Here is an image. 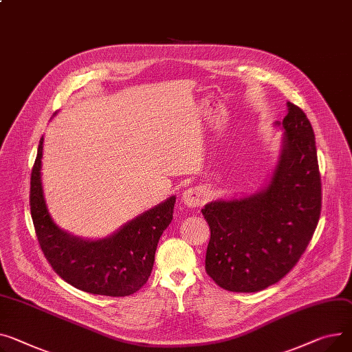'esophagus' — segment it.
Wrapping results in <instances>:
<instances>
[{"label": "esophagus", "mask_w": 352, "mask_h": 352, "mask_svg": "<svg viewBox=\"0 0 352 352\" xmlns=\"http://www.w3.org/2000/svg\"><path fill=\"white\" fill-rule=\"evenodd\" d=\"M181 201L190 208H195L198 205L202 204L204 201V195H202V190L198 188V186H194V188H188L185 190L181 195Z\"/></svg>", "instance_id": "esophagus-1"}]
</instances>
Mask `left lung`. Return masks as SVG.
I'll list each match as a JSON object with an SVG mask.
<instances>
[{
    "label": "left lung",
    "mask_w": 352,
    "mask_h": 352,
    "mask_svg": "<svg viewBox=\"0 0 352 352\" xmlns=\"http://www.w3.org/2000/svg\"><path fill=\"white\" fill-rule=\"evenodd\" d=\"M285 131L269 184L254 194L204 206L210 229L205 270L225 290L261 292L283 278L310 243L321 210L316 137L304 111L287 102Z\"/></svg>",
    "instance_id": "8db88e82"
}]
</instances>
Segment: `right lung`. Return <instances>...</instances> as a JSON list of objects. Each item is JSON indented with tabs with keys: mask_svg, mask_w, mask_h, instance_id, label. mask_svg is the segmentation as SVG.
I'll return each mask as SVG.
<instances>
[{
	"mask_svg": "<svg viewBox=\"0 0 352 352\" xmlns=\"http://www.w3.org/2000/svg\"><path fill=\"white\" fill-rule=\"evenodd\" d=\"M43 135L31 174L30 205L39 246L52 269L74 287L91 294L124 297L142 289L151 274L162 232L173 221L175 197L124 223L103 239H83L62 230L46 206L41 167Z\"/></svg>",
	"mask_w": 352,
	"mask_h": 352,
	"instance_id": "right-lung-1",
	"label": "right lung"
}]
</instances>
